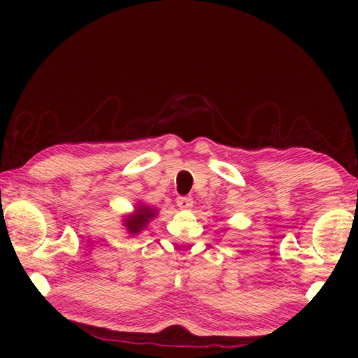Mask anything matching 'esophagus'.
I'll return each mask as SVG.
<instances>
[{
	"instance_id": "esophagus-1",
	"label": "esophagus",
	"mask_w": 358,
	"mask_h": 358,
	"mask_svg": "<svg viewBox=\"0 0 358 358\" xmlns=\"http://www.w3.org/2000/svg\"><path fill=\"white\" fill-rule=\"evenodd\" d=\"M177 203H178V207L183 208V210L191 208V207H192V197H187V196L178 197V199H177Z\"/></svg>"
}]
</instances>
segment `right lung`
<instances>
[{"mask_svg":"<svg viewBox=\"0 0 358 358\" xmlns=\"http://www.w3.org/2000/svg\"><path fill=\"white\" fill-rule=\"evenodd\" d=\"M155 216V211L147 207H141L137 208V213L132 215L129 217H126V224L124 226L128 227L129 234H138L141 230L147 226V222Z\"/></svg>","mask_w":358,"mask_h":358,"instance_id":"1","label":"right lung"}]
</instances>
